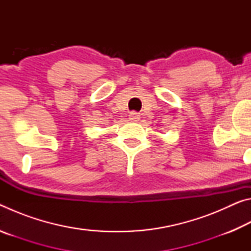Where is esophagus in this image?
I'll list each match as a JSON object with an SVG mask.
<instances>
[{"label":"esophagus","instance_id":"esophagus-1","mask_svg":"<svg viewBox=\"0 0 251 251\" xmlns=\"http://www.w3.org/2000/svg\"><path fill=\"white\" fill-rule=\"evenodd\" d=\"M128 116H129V121L130 122H138L139 118H141V116H139V114L136 113V112L129 113Z\"/></svg>","mask_w":251,"mask_h":251}]
</instances>
